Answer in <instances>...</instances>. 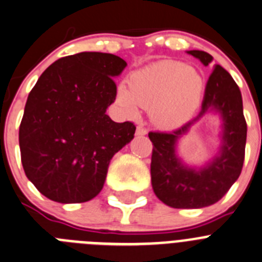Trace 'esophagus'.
I'll return each mask as SVG.
<instances>
[{
	"instance_id": "1",
	"label": "esophagus",
	"mask_w": 262,
	"mask_h": 262,
	"mask_svg": "<svg viewBox=\"0 0 262 262\" xmlns=\"http://www.w3.org/2000/svg\"><path fill=\"white\" fill-rule=\"evenodd\" d=\"M146 133H147V130H146L145 128H143L142 125H138L137 126V132H136V134L138 137H142V136H146Z\"/></svg>"
}]
</instances>
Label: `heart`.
<instances>
[{
    "label": "heart",
    "instance_id": "heart-1",
    "mask_svg": "<svg viewBox=\"0 0 262 262\" xmlns=\"http://www.w3.org/2000/svg\"><path fill=\"white\" fill-rule=\"evenodd\" d=\"M205 91L201 73L176 61H160L137 70L128 78V89L119 87L116 102L125 114L136 116L138 105L150 108L157 125L178 128L193 116Z\"/></svg>",
    "mask_w": 262,
    "mask_h": 262
}]
</instances>
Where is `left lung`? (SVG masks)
<instances>
[{
    "label": "left lung",
    "instance_id": "obj_1",
    "mask_svg": "<svg viewBox=\"0 0 262 262\" xmlns=\"http://www.w3.org/2000/svg\"><path fill=\"white\" fill-rule=\"evenodd\" d=\"M188 53L205 67L213 61V56L204 51ZM211 112L223 120L219 151L204 166H188L177 154L178 140L194 122ZM148 138L152 142V189L160 201L175 209H200L218 202L240 176L246 152L247 122L242 93L230 73L221 65H214L199 116L168 133L150 132Z\"/></svg>",
    "mask_w": 262,
    "mask_h": 262
}]
</instances>
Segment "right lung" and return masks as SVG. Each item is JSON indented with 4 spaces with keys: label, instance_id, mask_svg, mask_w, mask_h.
<instances>
[{
    "label": "right lung",
    "instance_id": "right-lung-1",
    "mask_svg": "<svg viewBox=\"0 0 262 262\" xmlns=\"http://www.w3.org/2000/svg\"><path fill=\"white\" fill-rule=\"evenodd\" d=\"M119 56L82 52L55 61L27 98L19 147L28 180L47 199L79 204L99 194L115 154L134 138L133 122L105 114L116 98Z\"/></svg>",
    "mask_w": 262,
    "mask_h": 262
}]
</instances>
